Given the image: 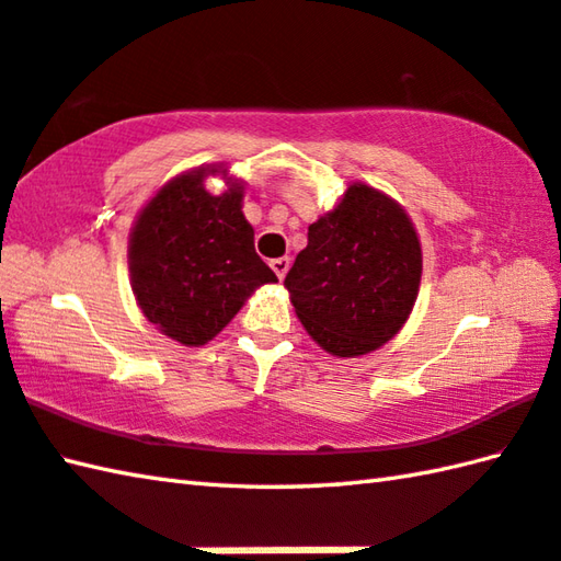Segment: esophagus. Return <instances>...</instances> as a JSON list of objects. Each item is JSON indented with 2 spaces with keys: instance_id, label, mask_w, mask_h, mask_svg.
<instances>
[{
  "instance_id": "34e87169",
  "label": "esophagus",
  "mask_w": 561,
  "mask_h": 561,
  "mask_svg": "<svg viewBox=\"0 0 561 561\" xmlns=\"http://www.w3.org/2000/svg\"><path fill=\"white\" fill-rule=\"evenodd\" d=\"M271 268H273V273H276V276L283 280L285 273H288V268H290V259H288V256L273 259V261H271Z\"/></svg>"
}]
</instances>
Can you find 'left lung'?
Wrapping results in <instances>:
<instances>
[{"mask_svg": "<svg viewBox=\"0 0 561 561\" xmlns=\"http://www.w3.org/2000/svg\"><path fill=\"white\" fill-rule=\"evenodd\" d=\"M422 249L405 209L354 183L308 229L285 276L295 314L334 356L376 352L400 332L417 300Z\"/></svg>", "mask_w": 561, "mask_h": 561, "instance_id": "1", "label": "left lung"}]
</instances>
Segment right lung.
Returning a JSON list of instances; mask_svg holds the SVG:
<instances>
[{
  "instance_id": "1",
  "label": "right lung",
  "mask_w": 561,
  "mask_h": 561,
  "mask_svg": "<svg viewBox=\"0 0 561 561\" xmlns=\"http://www.w3.org/2000/svg\"><path fill=\"white\" fill-rule=\"evenodd\" d=\"M227 168H195L165 183L136 217L129 237L131 290L146 320L185 346H203L231 322L249 295L278 283L253 249L241 213L244 185L207 193L205 178Z\"/></svg>"
}]
</instances>
